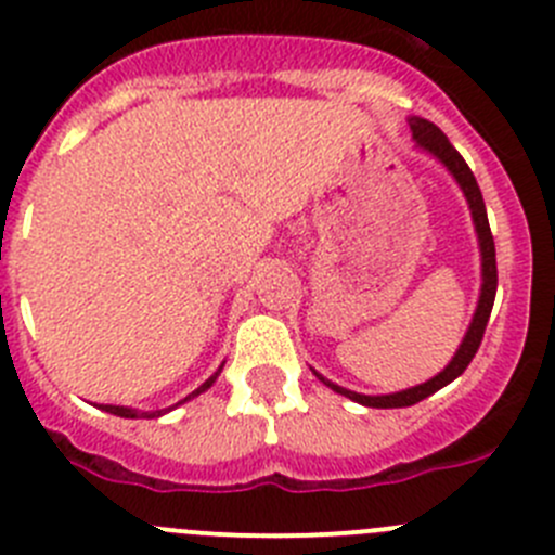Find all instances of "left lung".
Segmentation results:
<instances>
[{"label": "left lung", "mask_w": 555, "mask_h": 555, "mask_svg": "<svg viewBox=\"0 0 555 555\" xmlns=\"http://www.w3.org/2000/svg\"><path fill=\"white\" fill-rule=\"evenodd\" d=\"M411 130H414L416 144H420L422 150L433 152V155L439 157V160L444 163L447 168H450L452 177L457 179V184L463 188V193H466L468 207H472L474 225H477V234H479V247H482V297H479L477 313H474L472 326H468L466 337H463L461 348H457V353L452 357L450 365H447L444 371H441L436 378L420 384V387H411V389H405V392H395V395H376V398H373V395H360V392H351V389L337 387V384H330L326 378H321L319 373H315V376H319L321 382L326 384V387H332L335 392L346 395V398L357 400V403L371 405V409H403V405H414V403H420V400H425L427 395L439 392L441 387H447L450 382H455V378L461 376L463 371H466L468 362L474 360V353H477L479 343H482L485 326H488L490 310H493L495 286H499V272H495L493 234H490V223H488V212H485L482 193H479V184H477V179H474L472 168H468V163L463 160L461 152H457L455 146L450 144V139H447V135L441 133V130L436 128L433 122H427V119H420V116H414V119H411Z\"/></svg>", "instance_id": "obj_1"}]
</instances>
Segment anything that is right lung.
Returning <instances> with one entry per match:
<instances>
[{
  "instance_id": "obj_1",
  "label": "right lung",
  "mask_w": 555,
  "mask_h": 555,
  "mask_svg": "<svg viewBox=\"0 0 555 555\" xmlns=\"http://www.w3.org/2000/svg\"><path fill=\"white\" fill-rule=\"evenodd\" d=\"M215 378H218V373H215V376H212V378H209V382H207V384H202V387L195 389V392H193V395H202V392H204V389H207V387H212V382H215ZM193 395H188V398H184V400H190V398H193ZM184 400H182V403H184ZM105 411H108V414H116V416H128V420H135V416H146V414H141V411H133V409H125V405H105ZM150 416H160V411H157V414H155V411H152V414H150Z\"/></svg>"
}]
</instances>
